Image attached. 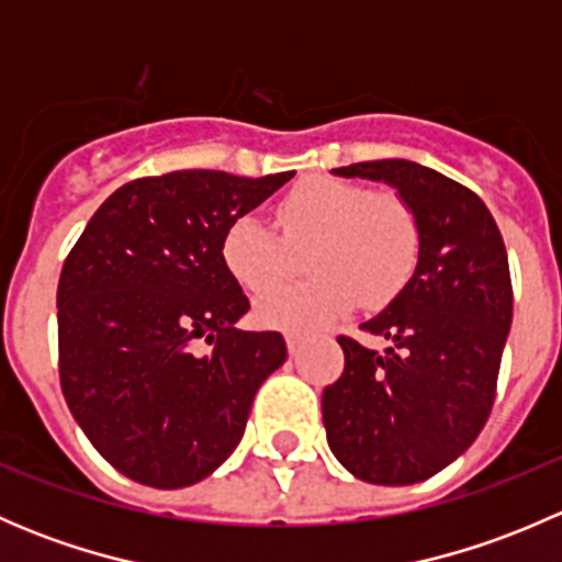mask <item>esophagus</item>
Listing matches in <instances>:
<instances>
[{
	"label": "esophagus",
	"instance_id": "1",
	"mask_svg": "<svg viewBox=\"0 0 562 562\" xmlns=\"http://www.w3.org/2000/svg\"><path fill=\"white\" fill-rule=\"evenodd\" d=\"M285 342H288V353L291 356H296L299 348H302V337H296V334H288Z\"/></svg>",
	"mask_w": 562,
	"mask_h": 562
}]
</instances>
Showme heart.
I'll return each instance as SVG.
<instances>
[{"mask_svg":"<svg viewBox=\"0 0 562 562\" xmlns=\"http://www.w3.org/2000/svg\"><path fill=\"white\" fill-rule=\"evenodd\" d=\"M280 234L258 214L225 228L220 258L247 291L260 293L286 279L302 254L315 278L266 292L255 317L282 331H313L350 313L386 307L411 282L418 263V223L394 192H370L353 181L310 176L274 206Z\"/></svg>","mask_w":562,"mask_h":562,"instance_id":"obj_1","label":"heart"}]
</instances>
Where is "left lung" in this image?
<instances>
[{
  "label": "left lung",
  "mask_w": 562,
  "mask_h": 562,
  "mask_svg": "<svg viewBox=\"0 0 562 562\" xmlns=\"http://www.w3.org/2000/svg\"><path fill=\"white\" fill-rule=\"evenodd\" d=\"M331 173L394 187L422 247L400 296L361 323L389 348L339 337L345 370L323 389L328 449L361 481L418 484L462 457L492 411L514 307L506 245L484 201L432 168L372 160Z\"/></svg>",
  "instance_id": "1"
}]
</instances>
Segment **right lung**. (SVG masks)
<instances>
[{
  "label": "right lung",
  "mask_w": 562,
  "mask_h": 562,
  "mask_svg": "<svg viewBox=\"0 0 562 562\" xmlns=\"http://www.w3.org/2000/svg\"><path fill=\"white\" fill-rule=\"evenodd\" d=\"M296 171H173L119 187L70 249L56 291L67 407L119 473L179 490L245 435L260 383L288 359L280 331H241L225 228ZM195 338L213 350L198 355Z\"/></svg>",
  "instance_id": "right-lung-1"
}]
</instances>
